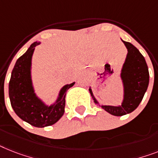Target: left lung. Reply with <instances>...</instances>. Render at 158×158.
Listing matches in <instances>:
<instances>
[{"label": "left lung", "instance_id": "left-lung-1", "mask_svg": "<svg viewBox=\"0 0 158 158\" xmlns=\"http://www.w3.org/2000/svg\"><path fill=\"white\" fill-rule=\"evenodd\" d=\"M122 41L127 53L120 73L123 87V98L120 105H100L94 96L91 87L89 89L94 103L114 116H122L135 110L143 99L149 82L148 69L144 57L131 43Z\"/></svg>", "mask_w": 158, "mask_h": 158}]
</instances>
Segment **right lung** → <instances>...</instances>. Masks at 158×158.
<instances>
[{
	"mask_svg": "<svg viewBox=\"0 0 158 158\" xmlns=\"http://www.w3.org/2000/svg\"><path fill=\"white\" fill-rule=\"evenodd\" d=\"M41 42H35L18 59L12 71L9 83V96L14 112L23 121L36 127L54 124L64 113L65 95L75 82L64 85L59 91L56 100L51 105L41 99L34 88L31 65L35 47Z\"/></svg>",
	"mask_w": 158,
	"mask_h": 158,
	"instance_id": "1",
	"label": "right lung"
}]
</instances>
